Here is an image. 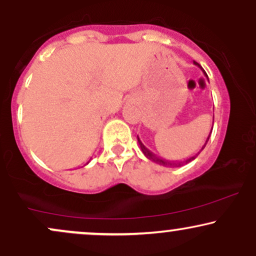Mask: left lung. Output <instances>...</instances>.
Listing matches in <instances>:
<instances>
[{"label":"left lung","mask_w":256,"mask_h":256,"mask_svg":"<svg viewBox=\"0 0 256 256\" xmlns=\"http://www.w3.org/2000/svg\"><path fill=\"white\" fill-rule=\"evenodd\" d=\"M194 64H195V66H198V68L201 70L202 72H204V74L206 77H207V79H208V76H207V73H206V72H204V70L202 68V67H201V64L196 62V61H194ZM213 122H214V114H213ZM212 130H213V126H212V128H210V134H208V137L206 138L204 143V144H202L201 148L198 149V152H195V154L192 155V156H189V158H184V160H166V158H161V156H158L156 154H154V152L149 150V149L146 148V146L144 144H143V143H142V140H140V137H138V136H137V140H138V144H140V150L143 152V154L146 155V158H149V160H152V162H155V164H158V165H161V166H165V167H180V166H184V165H186V164L192 162V160H195V158L198 156V154H200V152H201L202 150H204V146H206V144H207L208 140H210V134H212Z\"/></svg>","instance_id":"left-lung-1"}]
</instances>
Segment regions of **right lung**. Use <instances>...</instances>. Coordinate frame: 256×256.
Returning <instances> with one entry per match:
<instances>
[{"label":"right lung","instance_id":"right-lung-1","mask_svg":"<svg viewBox=\"0 0 256 256\" xmlns=\"http://www.w3.org/2000/svg\"><path fill=\"white\" fill-rule=\"evenodd\" d=\"M90 160H91V158H90ZM90 160H89V161H86V162H85V164H84V165H83V166H82V167H84V166H86V165H88V164H89V162H90Z\"/></svg>","mask_w":256,"mask_h":256}]
</instances>
